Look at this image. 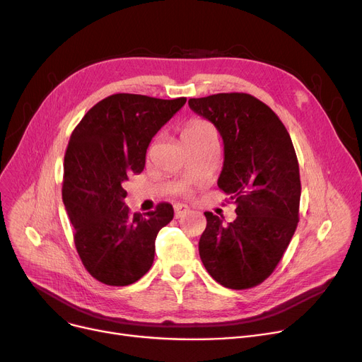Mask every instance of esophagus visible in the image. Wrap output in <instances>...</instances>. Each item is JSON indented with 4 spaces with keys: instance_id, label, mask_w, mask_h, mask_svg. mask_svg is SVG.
I'll use <instances>...</instances> for the list:
<instances>
[{
    "instance_id": "1",
    "label": "esophagus",
    "mask_w": 362,
    "mask_h": 362,
    "mask_svg": "<svg viewBox=\"0 0 362 362\" xmlns=\"http://www.w3.org/2000/svg\"><path fill=\"white\" fill-rule=\"evenodd\" d=\"M187 211H189V206L187 205H185V204H176L175 205V217L176 218L183 217Z\"/></svg>"
}]
</instances>
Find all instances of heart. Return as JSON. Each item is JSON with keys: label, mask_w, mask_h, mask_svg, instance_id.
I'll return each instance as SVG.
<instances>
[{"label": "heart", "mask_w": 362, "mask_h": 362, "mask_svg": "<svg viewBox=\"0 0 362 362\" xmlns=\"http://www.w3.org/2000/svg\"><path fill=\"white\" fill-rule=\"evenodd\" d=\"M210 136H214V129L210 123L202 119H191L182 127V132H180L183 145L192 144Z\"/></svg>", "instance_id": "b5f03b06"}]
</instances>
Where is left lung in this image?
<instances>
[{
	"instance_id": "1",
	"label": "left lung",
	"mask_w": 362,
	"mask_h": 362,
	"mask_svg": "<svg viewBox=\"0 0 362 362\" xmlns=\"http://www.w3.org/2000/svg\"><path fill=\"white\" fill-rule=\"evenodd\" d=\"M223 138L218 187L236 204L232 223L205 211L199 239L204 267L221 286L250 289L267 279L296 230L300 179L296 152L277 114L250 93L191 98Z\"/></svg>"
}]
</instances>
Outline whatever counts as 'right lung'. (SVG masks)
Here are the masks:
<instances>
[{
    "mask_svg": "<svg viewBox=\"0 0 362 362\" xmlns=\"http://www.w3.org/2000/svg\"><path fill=\"white\" fill-rule=\"evenodd\" d=\"M186 98L160 100L114 93L95 104L74 127L64 156L63 202L88 273L110 286H127L151 269L156 238L173 220V206L132 214L123 183L141 173L156 133Z\"/></svg>",
    "mask_w": 362,
    "mask_h": 362,
    "instance_id": "right-lung-1",
    "label": "right lung"
}]
</instances>
